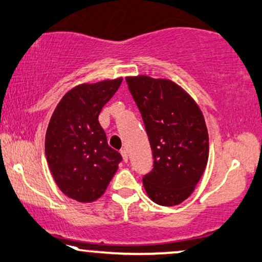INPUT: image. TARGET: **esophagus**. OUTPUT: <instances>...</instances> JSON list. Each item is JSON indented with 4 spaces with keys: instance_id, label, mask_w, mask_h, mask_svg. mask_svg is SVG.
Returning <instances> with one entry per match:
<instances>
[{
    "instance_id": "obj_1",
    "label": "esophagus",
    "mask_w": 262,
    "mask_h": 262,
    "mask_svg": "<svg viewBox=\"0 0 262 262\" xmlns=\"http://www.w3.org/2000/svg\"><path fill=\"white\" fill-rule=\"evenodd\" d=\"M120 153H121V156H122V159H124V161L126 163V161H127V159H128V158H127V150L121 149Z\"/></svg>"
}]
</instances>
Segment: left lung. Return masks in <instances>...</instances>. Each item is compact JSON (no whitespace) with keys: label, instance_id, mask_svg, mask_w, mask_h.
Segmentation results:
<instances>
[{"label":"left lung","instance_id":"obj_1","mask_svg":"<svg viewBox=\"0 0 262 262\" xmlns=\"http://www.w3.org/2000/svg\"><path fill=\"white\" fill-rule=\"evenodd\" d=\"M153 150L143 186L157 204L173 206L192 194L209 158V135L194 99L171 80L126 77Z\"/></svg>","mask_w":262,"mask_h":262}]
</instances>
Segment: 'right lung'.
Wrapping results in <instances>:
<instances>
[{"instance_id": "add662e5", "label": "right lung", "mask_w": 262, "mask_h": 262, "mask_svg": "<svg viewBox=\"0 0 262 262\" xmlns=\"http://www.w3.org/2000/svg\"><path fill=\"white\" fill-rule=\"evenodd\" d=\"M121 81L119 77L74 87L51 116L45 141L48 166L59 189L77 202L102 196L122 160L120 153L108 146L98 121Z\"/></svg>"}]
</instances>
